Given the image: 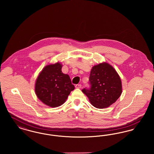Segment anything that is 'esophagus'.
I'll use <instances>...</instances> for the list:
<instances>
[{
	"label": "esophagus",
	"instance_id": "1",
	"mask_svg": "<svg viewBox=\"0 0 154 154\" xmlns=\"http://www.w3.org/2000/svg\"><path fill=\"white\" fill-rule=\"evenodd\" d=\"M75 87V88H77V89H80V88H81V84H76Z\"/></svg>",
	"mask_w": 154,
	"mask_h": 154
}]
</instances>
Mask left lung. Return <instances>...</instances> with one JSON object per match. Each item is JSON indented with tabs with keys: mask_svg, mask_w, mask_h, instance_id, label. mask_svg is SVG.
<instances>
[{
	"mask_svg": "<svg viewBox=\"0 0 154 154\" xmlns=\"http://www.w3.org/2000/svg\"><path fill=\"white\" fill-rule=\"evenodd\" d=\"M90 88H84L91 104L97 109H104L116 102L122 94L121 79L114 67L107 63L92 67L89 78Z\"/></svg>",
	"mask_w": 154,
	"mask_h": 154,
	"instance_id": "obj_1",
	"label": "left lung"
}]
</instances>
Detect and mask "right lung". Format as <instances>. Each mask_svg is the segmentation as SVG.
Listing matches in <instances>:
<instances>
[{"label":"right lung","instance_id":"right-lung-1","mask_svg":"<svg viewBox=\"0 0 154 154\" xmlns=\"http://www.w3.org/2000/svg\"><path fill=\"white\" fill-rule=\"evenodd\" d=\"M62 67L59 62L45 66L36 81L37 97L51 107L62 105L74 89L69 75L62 73Z\"/></svg>","mask_w":154,"mask_h":154}]
</instances>
